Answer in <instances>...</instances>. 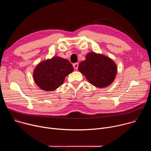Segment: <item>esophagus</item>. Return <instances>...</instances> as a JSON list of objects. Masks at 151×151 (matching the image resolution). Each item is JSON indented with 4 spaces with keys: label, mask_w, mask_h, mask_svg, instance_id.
Segmentation results:
<instances>
[{
    "label": "esophagus",
    "mask_w": 151,
    "mask_h": 151,
    "mask_svg": "<svg viewBox=\"0 0 151 151\" xmlns=\"http://www.w3.org/2000/svg\"><path fill=\"white\" fill-rule=\"evenodd\" d=\"M78 63H74L73 64V68H74V69H75V70H77L78 69Z\"/></svg>",
    "instance_id": "34e87169"
}]
</instances>
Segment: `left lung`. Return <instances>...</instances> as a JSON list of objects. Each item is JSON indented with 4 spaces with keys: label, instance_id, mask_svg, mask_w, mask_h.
<instances>
[{
    "label": "left lung",
    "instance_id": "8db88e82",
    "mask_svg": "<svg viewBox=\"0 0 151 151\" xmlns=\"http://www.w3.org/2000/svg\"><path fill=\"white\" fill-rule=\"evenodd\" d=\"M78 70L90 83L98 88L111 84L117 73V66L112 60L93 52L87 54L85 60L79 64Z\"/></svg>",
    "mask_w": 151,
    "mask_h": 151
}]
</instances>
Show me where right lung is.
<instances>
[{
    "label": "right lung",
    "mask_w": 151,
    "mask_h": 151,
    "mask_svg": "<svg viewBox=\"0 0 151 151\" xmlns=\"http://www.w3.org/2000/svg\"><path fill=\"white\" fill-rule=\"evenodd\" d=\"M73 70V66L69 60L54 57L38 64L34 70L33 78L40 89L51 91L60 87Z\"/></svg>",
    "instance_id": "add662e5"
}]
</instances>
